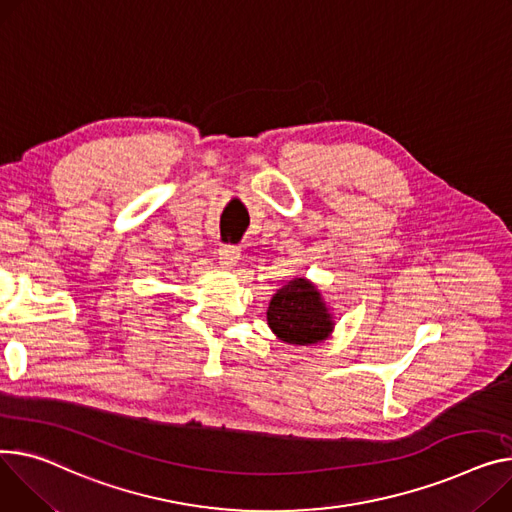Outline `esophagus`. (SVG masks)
Masks as SVG:
<instances>
[{
    "label": "esophagus",
    "instance_id": "1",
    "mask_svg": "<svg viewBox=\"0 0 512 512\" xmlns=\"http://www.w3.org/2000/svg\"><path fill=\"white\" fill-rule=\"evenodd\" d=\"M238 255H241V249L234 245H220V249H218V259H220V265H224V267H232L236 263Z\"/></svg>",
    "mask_w": 512,
    "mask_h": 512
}]
</instances>
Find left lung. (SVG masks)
I'll list each match as a JSON object with an SVG mask.
<instances>
[{
	"mask_svg": "<svg viewBox=\"0 0 512 512\" xmlns=\"http://www.w3.org/2000/svg\"><path fill=\"white\" fill-rule=\"evenodd\" d=\"M267 325L286 344L311 346L327 339L335 323L317 286L294 278L271 298Z\"/></svg>",
	"mask_w": 512,
	"mask_h": 512,
	"instance_id": "obj_1",
	"label": "left lung"
}]
</instances>
